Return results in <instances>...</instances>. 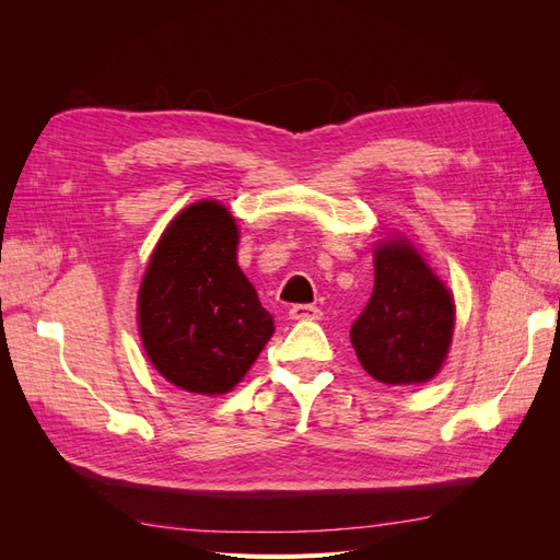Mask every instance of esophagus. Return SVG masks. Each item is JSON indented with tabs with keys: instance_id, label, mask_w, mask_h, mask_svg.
Here are the masks:
<instances>
[{
	"instance_id": "34e87169",
	"label": "esophagus",
	"mask_w": 560,
	"mask_h": 560,
	"mask_svg": "<svg viewBox=\"0 0 560 560\" xmlns=\"http://www.w3.org/2000/svg\"><path fill=\"white\" fill-rule=\"evenodd\" d=\"M292 319H319L322 311L317 306H311V303H296V306L290 308Z\"/></svg>"
}]
</instances>
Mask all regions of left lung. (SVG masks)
Here are the masks:
<instances>
[{
    "instance_id": "1",
    "label": "left lung",
    "mask_w": 560,
    "mask_h": 560,
    "mask_svg": "<svg viewBox=\"0 0 560 560\" xmlns=\"http://www.w3.org/2000/svg\"><path fill=\"white\" fill-rule=\"evenodd\" d=\"M374 268V292L350 327L352 348L381 383H425L442 369L451 346L453 299L404 241L381 245Z\"/></svg>"
}]
</instances>
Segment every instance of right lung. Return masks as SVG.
Instances as JSON below:
<instances>
[{"instance_id":"1","label":"right lung","mask_w":560,"mask_h":560,"mask_svg":"<svg viewBox=\"0 0 560 560\" xmlns=\"http://www.w3.org/2000/svg\"><path fill=\"white\" fill-rule=\"evenodd\" d=\"M235 247L229 210L202 200L167 226L151 254L140 287L142 343L161 376L186 393H229L276 331Z\"/></svg>"}]
</instances>
